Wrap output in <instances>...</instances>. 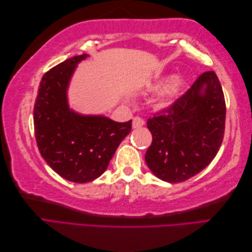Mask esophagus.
I'll list each match as a JSON object with an SVG mask.
<instances>
[{"label": "esophagus", "instance_id": "1", "mask_svg": "<svg viewBox=\"0 0 252 252\" xmlns=\"http://www.w3.org/2000/svg\"><path fill=\"white\" fill-rule=\"evenodd\" d=\"M145 124V122L143 119L139 118V117H135L132 119V128L133 129H139L141 128L143 125Z\"/></svg>", "mask_w": 252, "mask_h": 252}]
</instances>
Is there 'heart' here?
Wrapping results in <instances>:
<instances>
[{
    "label": "heart",
    "instance_id": "b5f03b06",
    "mask_svg": "<svg viewBox=\"0 0 252 252\" xmlns=\"http://www.w3.org/2000/svg\"><path fill=\"white\" fill-rule=\"evenodd\" d=\"M185 85L186 81L181 75L179 77L167 75V77L156 83L155 85H152L150 88L152 91L164 90L163 94L158 97L157 102V107L161 110L170 109L182 95Z\"/></svg>",
    "mask_w": 252,
    "mask_h": 252
}]
</instances>
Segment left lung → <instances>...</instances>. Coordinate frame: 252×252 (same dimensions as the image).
<instances>
[{"mask_svg":"<svg viewBox=\"0 0 252 252\" xmlns=\"http://www.w3.org/2000/svg\"><path fill=\"white\" fill-rule=\"evenodd\" d=\"M224 94L215 71L201 74L170 109L148 119L152 143L145 155L149 169L168 183L184 182L207 167L222 145Z\"/></svg>","mask_w":252,"mask_h":252,"instance_id":"8db88e82","label":"left lung"}]
</instances>
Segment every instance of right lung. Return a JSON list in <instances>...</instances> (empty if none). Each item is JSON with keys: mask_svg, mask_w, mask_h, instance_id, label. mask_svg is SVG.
Masks as SVG:
<instances>
[{"mask_svg": "<svg viewBox=\"0 0 252 252\" xmlns=\"http://www.w3.org/2000/svg\"><path fill=\"white\" fill-rule=\"evenodd\" d=\"M87 53L68 59L43 75L33 108L37 147L50 168L67 181L87 183L107 169L131 121L119 123L105 116H86L69 107L67 90Z\"/></svg>", "mask_w": 252, "mask_h": 252, "instance_id": "right-lung-1", "label": "right lung"}]
</instances>
